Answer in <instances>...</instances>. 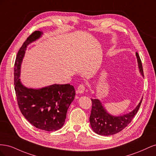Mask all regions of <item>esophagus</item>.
<instances>
[{
	"instance_id": "34e87169",
	"label": "esophagus",
	"mask_w": 156,
	"mask_h": 156,
	"mask_svg": "<svg viewBox=\"0 0 156 156\" xmlns=\"http://www.w3.org/2000/svg\"><path fill=\"white\" fill-rule=\"evenodd\" d=\"M84 90H85V87H84V84H79V86L78 87L77 92L79 94H83L84 92Z\"/></svg>"
}]
</instances>
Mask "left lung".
Here are the masks:
<instances>
[{
	"label": "left lung",
	"mask_w": 156,
	"mask_h": 156,
	"mask_svg": "<svg viewBox=\"0 0 156 156\" xmlns=\"http://www.w3.org/2000/svg\"><path fill=\"white\" fill-rule=\"evenodd\" d=\"M136 56L140 73L144 76L142 63L137 53H136ZM91 100L92 107L90 116V123L92 129L98 135L108 136L119 133L130 123L139 111L143 98L133 111L127 114L116 116L108 113L98 99H91Z\"/></svg>",
	"instance_id": "1"
}]
</instances>
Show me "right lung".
Returning <instances> with one entry per match:
<instances>
[{
  "label": "right lung",
  "mask_w": 156,
  "mask_h": 156,
  "mask_svg": "<svg viewBox=\"0 0 156 156\" xmlns=\"http://www.w3.org/2000/svg\"><path fill=\"white\" fill-rule=\"evenodd\" d=\"M35 31L27 37L19 50L14 65V86L19 108L30 123L41 130L56 131L62 127L75 91L69 84H57L39 89L29 88L20 81L21 65L27 45L41 36Z\"/></svg>",
  "instance_id": "1"
}]
</instances>
